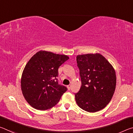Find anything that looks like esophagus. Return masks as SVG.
<instances>
[{
    "label": "esophagus",
    "instance_id": "obj_1",
    "mask_svg": "<svg viewBox=\"0 0 133 133\" xmlns=\"http://www.w3.org/2000/svg\"><path fill=\"white\" fill-rule=\"evenodd\" d=\"M67 87V89H68L69 90H70V89H71V84L68 85Z\"/></svg>",
    "mask_w": 133,
    "mask_h": 133
}]
</instances>
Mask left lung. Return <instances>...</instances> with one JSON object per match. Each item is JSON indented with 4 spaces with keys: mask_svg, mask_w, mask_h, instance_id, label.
I'll return each instance as SVG.
<instances>
[{
    "mask_svg": "<svg viewBox=\"0 0 133 133\" xmlns=\"http://www.w3.org/2000/svg\"><path fill=\"white\" fill-rule=\"evenodd\" d=\"M76 60L82 86L75 94L76 102L87 112L100 111L109 104L115 91V70L99 53L78 55Z\"/></svg>",
    "mask_w": 133,
    "mask_h": 133,
    "instance_id": "8db88e82",
    "label": "left lung"
}]
</instances>
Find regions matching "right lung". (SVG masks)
<instances>
[{
  "label": "right lung",
  "instance_id": "add662e5",
  "mask_svg": "<svg viewBox=\"0 0 133 133\" xmlns=\"http://www.w3.org/2000/svg\"><path fill=\"white\" fill-rule=\"evenodd\" d=\"M69 58L66 55L41 50L29 60L22 73L21 89L31 107L46 110L59 102L67 89L58 84V69Z\"/></svg>",
  "mask_w": 133,
  "mask_h": 133
}]
</instances>
